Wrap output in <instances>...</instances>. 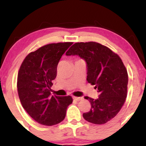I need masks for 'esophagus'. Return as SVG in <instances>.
<instances>
[{
    "label": "esophagus",
    "instance_id": "1",
    "mask_svg": "<svg viewBox=\"0 0 146 146\" xmlns=\"http://www.w3.org/2000/svg\"><path fill=\"white\" fill-rule=\"evenodd\" d=\"M73 99L77 101H80V100H82V98H81V97H73Z\"/></svg>",
    "mask_w": 146,
    "mask_h": 146
}]
</instances>
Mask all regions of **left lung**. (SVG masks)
<instances>
[{"label": "left lung", "instance_id": "1", "mask_svg": "<svg viewBox=\"0 0 146 146\" xmlns=\"http://www.w3.org/2000/svg\"><path fill=\"white\" fill-rule=\"evenodd\" d=\"M66 56L78 55L87 63L86 80L98 89L96 100L85 97L91 108L83 117L94 124H104L114 118L125 101L128 76L120 57L107 46L95 42H76Z\"/></svg>", "mask_w": 146, "mask_h": 146}]
</instances>
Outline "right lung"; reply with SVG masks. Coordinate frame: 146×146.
<instances>
[{"mask_svg":"<svg viewBox=\"0 0 146 146\" xmlns=\"http://www.w3.org/2000/svg\"><path fill=\"white\" fill-rule=\"evenodd\" d=\"M72 44L66 42L41 46L25 57L20 67L17 78L20 101L30 117L42 125H53L62 121L67 107L73 102L70 95H51L58 62Z\"/></svg>","mask_w":146,"mask_h":146,"instance_id":"add662e5","label":"right lung"}]
</instances>
